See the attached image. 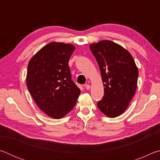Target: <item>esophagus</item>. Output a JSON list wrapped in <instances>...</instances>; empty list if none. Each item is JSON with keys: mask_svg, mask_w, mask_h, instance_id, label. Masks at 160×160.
Listing matches in <instances>:
<instances>
[{"mask_svg": "<svg viewBox=\"0 0 160 160\" xmlns=\"http://www.w3.org/2000/svg\"><path fill=\"white\" fill-rule=\"evenodd\" d=\"M85 88L86 90H90V85H89V84H85Z\"/></svg>", "mask_w": 160, "mask_h": 160, "instance_id": "esophagus-1", "label": "esophagus"}]
</instances>
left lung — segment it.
<instances>
[{
    "mask_svg": "<svg viewBox=\"0 0 160 160\" xmlns=\"http://www.w3.org/2000/svg\"><path fill=\"white\" fill-rule=\"evenodd\" d=\"M101 72L104 95L97 107L107 116L114 118L124 112L134 96L138 70L133 58L121 46L109 40L90 45Z\"/></svg>",
    "mask_w": 160,
    "mask_h": 160,
    "instance_id": "left-lung-1",
    "label": "left lung"
}]
</instances>
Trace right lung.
I'll return each mask as SVG.
<instances>
[{"label":"right lung","instance_id":"right-lung-1","mask_svg":"<svg viewBox=\"0 0 160 160\" xmlns=\"http://www.w3.org/2000/svg\"><path fill=\"white\" fill-rule=\"evenodd\" d=\"M73 45L51 42L28 63L27 86L34 102L46 114L61 118L73 109L80 90L72 80L68 61Z\"/></svg>","mask_w":160,"mask_h":160}]
</instances>
